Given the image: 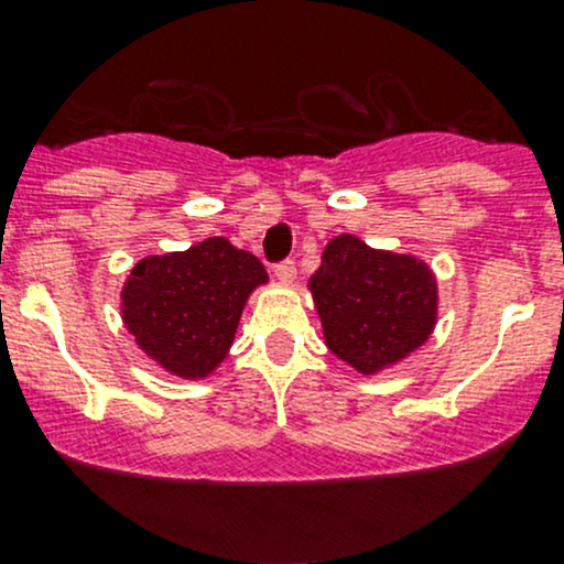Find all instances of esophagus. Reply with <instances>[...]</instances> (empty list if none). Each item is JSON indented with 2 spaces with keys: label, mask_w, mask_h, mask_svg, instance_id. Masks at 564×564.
I'll return each instance as SVG.
<instances>
[{
  "label": "esophagus",
  "mask_w": 564,
  "mask_h": 564,
  "mask_svg": "<svg viewBox=\"0 0 564 564\" xmlns=\"http://www.w3.org/2000/svg\"><path fill=\"white\" fill-rule=\"evenodd\" d=\"M294 275H297V267H294L292 259H286V261H281V264H275V278H278V281L292 283Z\"/></svg>",
  "instance_id": "obj_1"
}]
</instances>
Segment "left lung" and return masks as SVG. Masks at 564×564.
Segmentation results:
<instances>
[{
    "mask_svg": "<svg viewBox=\"0 0 564 564\" xmlns=\"http://www.w3.org/2000/svg\"><path fill=\"white\" fill-rule=\"evenodd\" d=\"M329 351L360 373H377L429 340L436 281L414 256L373 250L351 235L324 248L311 275Z\"/></svg>",
    "mask_w": 564,
    "mask_h": 564,
    "instance_id": "left-lung-1",
    "label": "left lung"
}]
</instances>
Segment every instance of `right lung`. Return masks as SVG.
Masks as SVG:
<instances>
[{
	"instance_id": "add662e5",
	"label": "right lung",
	"mask_w": 564,
	"mask_h": 564,
	"mask_svg": "<svg viewBox=\"0 0 564 564\" xmlns=\"http://www.w3.org/2000/svg\"><path fill=\"white\" fill-rule=\"evenodd\" d=\"M267 270L248 250L209 237L182 253L139 261L122 289L124 327L166 371L202 379L235 340L248 294Z\"/></svg>"
}]
</instances>
